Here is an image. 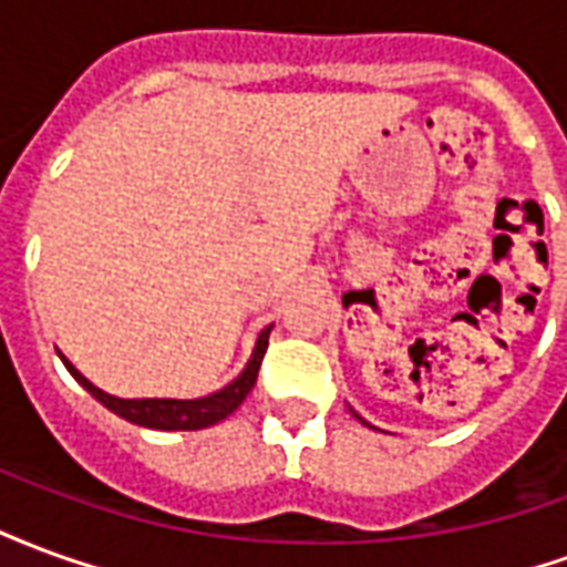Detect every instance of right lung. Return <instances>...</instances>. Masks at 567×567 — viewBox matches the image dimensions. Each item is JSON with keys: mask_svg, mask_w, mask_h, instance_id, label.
I'll list each match as a JSON object with an SVG mask.
<instances>
[{"mask_svg": "<svg viewBox=\"0 0 567 567\" xmlns=\"http://www.w3.org/2000/svg\"><path fill=\"white\" fill-rule=\"evenodd\" d=\"M270 331L272 324L260 331L255 352H251V361H248L246 370L230 385H224L221 392L197 398V401H169V398H136V401H127V398H115V394H105L103 389H96L93 382L84 380L79 370L69 364L66 358H63V364L79 380V385H84L100 404L109 406L115 416L127 419L133 425L154 427V431H199V427H209L230 416L236 406L246 401V394L255 389L260 361H264V352H267V343H270Z\"/></svg>", "mask_w": 567, "mask_h": 567, "instance_id": "add662e5", "label": "right lung"}]
</instances>
